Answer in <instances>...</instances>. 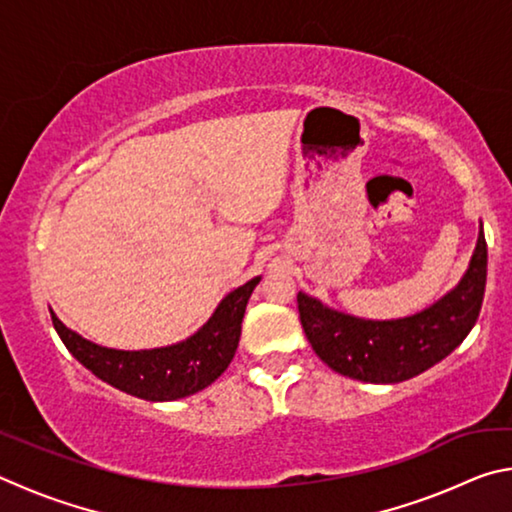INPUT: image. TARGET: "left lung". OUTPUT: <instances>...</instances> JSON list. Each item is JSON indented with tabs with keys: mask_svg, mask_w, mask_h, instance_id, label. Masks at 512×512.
<instances>
[{
	"mask_svg": "<svg viewBox=\"0 0 512 512\" xmlns=\"http://www.w3.org/2000/svg\"><path fill=\"white\" fill-rule=\"evenodd\" d=\"M485 275L488 246L481 230L461 284L420 314L400 320H363L298 293L300 323L311 348L332 370L370 384H397L443 361L463 343L479 318Z\"/></svg>",
	"mask_w": 512,
	"mask_h": 512,
	"instance_id": "obj_1",
	"label": "left lung"
}]
</instances>
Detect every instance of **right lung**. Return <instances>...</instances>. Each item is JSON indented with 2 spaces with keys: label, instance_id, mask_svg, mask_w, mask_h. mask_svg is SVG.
<instances>
[{
  "label": "right lung",
  "instance_id": "obj_1",
  "mask_svg": "<svg viewBox=\"0 0 512 512\" xmlns=\"http://www.w3.org/2000/svg\"><path fill=\"white\" fill-rule=\"evenodd\" d=\"M257 282L259 277H253L244 287L228 293L194 336L169 348L140 352L110 350L67 329L54 311L51 323L65 348L106 384L140 400L171 402L203 391L230 366L239 345L248 298Z\"/></svg>",
  "mask_w": 512,
  "mask_h": 512
}]
</instances>
